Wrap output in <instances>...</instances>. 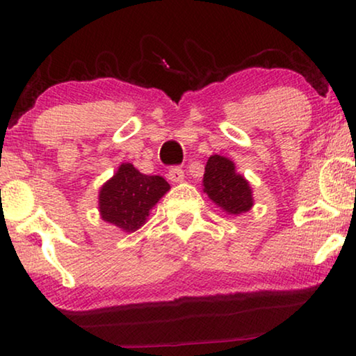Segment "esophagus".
<instances>
[{
	"mask_svg": "<svg viewBox=\"0 0 356 356\" xmlns=\"http://www.w3.org/2000/svg\"><path fill=\"white\" fill-rule=\"evenodd\" d=\"M184 177H185V172H184V169L180 168V166H172V168H169V171H168V179L171 180V182H182L184 180Z\"/></svg>",
	"mask_w": 356,
	"mask_h": 356,
	"instance_id": "obj_1",
	"label": "esophagus"
}]
</instances>
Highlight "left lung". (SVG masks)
I'll use <instances>...</instances> for the list:
<instances>
[{
    "instance_id": "1",
    "label": "left lung",
    "mask_w": 356,
    "mask_h": 356,
    "mask_svg": "<svg viewBox=\"0 0 356 356\" xmlns=\"http://www.w3.org/2000/svg\"><path fill=\"white\" fill-rule=\"evenodd\" d=\"M204 171V193L231 216L249 212L253 206L252 188L247 180L236 172L234 163L227 156H209Z\"/></svg>"
}]
</instances>
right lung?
Instances as JSON below:
<instances>
[{
    "label": "right lung",
    "instance_id": "add662e5",
    "mask_svg": "<svg viewBox=\"0 0 356 356\" xmlns=\"http://www.w3.org/2000/svg\"><path fill=\"white\" fill-rule=\"evenodd\" d=\"M168 190L169 184L161 176H147L131 163H123L99 190L101 218L125 233H133L143 227L150 209Z\"/></svg>",
    "mask_w": 356,
    "mask_h": 356
}]
</instances>
